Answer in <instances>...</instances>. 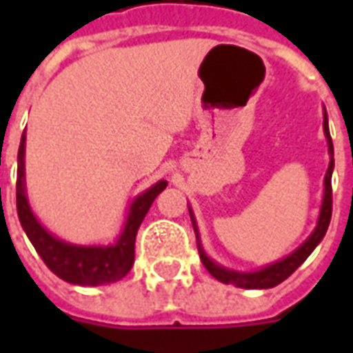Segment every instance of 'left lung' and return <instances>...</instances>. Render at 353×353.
Masks as SVG:
<instances>
[{"instance_id": "1", "label": "left lung", "mask_w": 353, "mask_h": 353, "mask_svg": "<svg viewBox=\"0 0 353 353\" xmlns=\"http://www.w3.org/2000/svg\"><path fill=\"white\" fill-rule=\"evenodd\" d=\"M323 134L327 138V147H329V168L325 172V179H323V200H321V208H319L318 223H316V229L312 230V234L303 244L296 248L295 252L289 253L288 257L276 261L272 265H266L259 270H252V272H238V270H232V268H225L219 263H215L214 259L208 257V253L204 252L202 248V242H200V232L199 225H196V219H194V214L189 208V214H191L192 227H194V234H196V245H199V255L202 265L206 266V270L215 280L223 281V283H230V285H236V288L244 289H268L276 288L278 283H281L283 280H288L291 274L295 272L299 266L303 265L304 261L308 259L316 245L323 240L327 229H329V221H331V214H333V189H331V176H333L334 168V151H333V139H331V134H329V121H327V111L323 109Z\"/></svg>"}]
</instances>
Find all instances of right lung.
Segmentation results:
<instances>
[{
    "mask_svg": "<svg viewBox=\"0 0 353 353\" xmlns=\"http://www.w3.org/2000/svg\"><path fill=\"white\" fill-rule=\"evenodd\" d=\"M26 132L22 134L19 147V170H17V212L22 229L39 257L49 266L50 272L73 285H103L113 283L130 272L134 265L136 234L143 217L149 212L153 200L161 194L168 181H157L147 191L132 200L126 221L121 234L113 244L108 245H77L60 240L43 227L35 217L26 194Z\"/></svg>",
    "mask_w": 353,
    "mask_h": 353,
    "instance_id": "right-lung-1",
    "label": "right lung"
}]
</instances>
